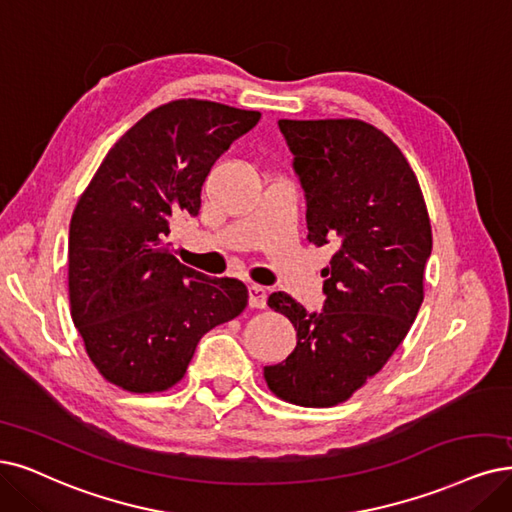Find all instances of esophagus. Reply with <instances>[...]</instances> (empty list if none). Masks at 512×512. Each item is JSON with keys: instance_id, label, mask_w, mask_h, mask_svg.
<instances>
[{"instance_id": "esophagus-1", "label": "esophagus", "mask_w": 512, "mask_h": 512, "mask_svg": "<svg viewBox=\"0 0 512 512\" xmlns=\"http://www.w3.org/2000/svg\"><path fill=\"white\" fill-rule=\"evenodd\" d=\"M266 299H268V291L259 287V285H251L249 287V306L251 308H266Z\"/></svg>"}]
</instances>
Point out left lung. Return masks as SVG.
<instances>
[{"label": "left lung", "mask_w": 512, "mask_h": 512, "mask_svg": "<svg viewBox=\"0 0 512 512\" xmlns=\"http://www.w3.org/2000/svg\"><path fill=\"white\" fill-rule=\"evenodd\" d=\"M308 202V240L333 242L323 270L325 310L287 293L268 306L297 331L287 361L263 369L278 399L333 407L380 373L424 301L432 251L422 187L403 151L363 120H280Z\"/></svg>", "instance_id": "8db88e82"}]
</instances>
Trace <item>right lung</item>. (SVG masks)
Masks as SVG:
<instances>
[{"instance_id":"add662e5","label":"right lung","mask_w":512,"mask_h":512,"mask_svg":"<svg viewBox=\"0 0 512 512\" xmlns=\"http://www.w3.org/2000/svg\"><path fill=\"white\" fill-rule=\"evenodd\" d=\"M259 111L202 99L164 103L128 128L90 179L69 225V306L92 365L113 386L154 394L183 380L204 333L249 291L170 255V225L198 215L208 170Z\"/></svg>"}]
</instances>
